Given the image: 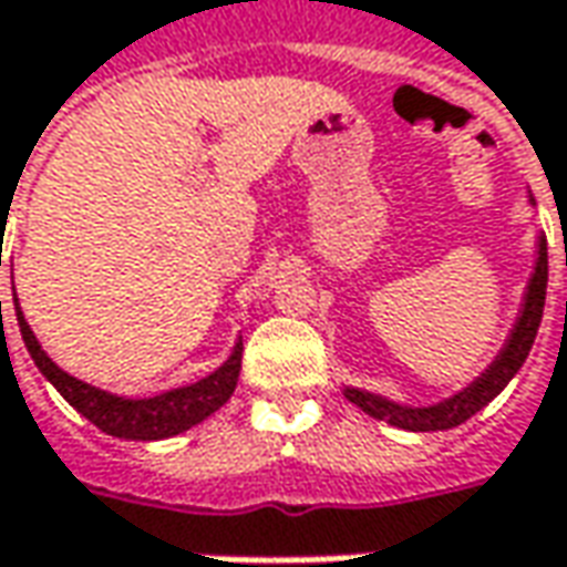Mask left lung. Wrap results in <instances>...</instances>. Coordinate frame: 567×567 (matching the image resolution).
Segmentation results:
<instances>
[{"label":"left lung","instance_id":"left-lung-1","mask_svg":"<svg viewBox=\"0 0 567 567\" xmlns=\"http://www.w3.org/2000/svg\"><path fill=\"white\" fill-rule=\"evenodd\" d=\"M534 202V198H530ZM546 280H549V258H546V239L539 236L536 246V265L530 280H527V293L520 302V316L514 321L512 334L505 340V347L498 350V357L486 365V372L480 379H473L457 394H451L445 401L429 403V406H403V403L388 401L381 394L362 391V388H343L347 401H353L369 416L384 420V423L410 429V432H442L454 425L467 423L473 413H480L492 398L502 394V388L517 375V369L524 365L530 347H534L539 321H543V306H546Z\"/></svg>","mask_w":567,"mask_h":567}]
</instances>
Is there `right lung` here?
<instances>
[{
  "label": "right lung",
  "instance_id": "right-lung-1",
  "mask_svg": "<svg viewBox=\"0 0 567 567\" xmlns=\"http://www.w3.org/2000/svg\"><path fill=\"white\" fill-rule=\"evenodd\" d=\"M14 316H18V328H21V338H24V347H28L31 360L37 362V369L47 375V381L53 384L55 391L72 403L84 420H91V423L97 425L100 432L116 435V439H128V442L173 439V435H179V432H186L192 425L207 420L214 410H220L229 401V394L236 391V381H239V369H243V340H236L229 360L217 372L205 375V379L183 384V388H173V391H164L157 398H120V394H110L103 388H94L87 381L62 372L43 353L40 340L33 338L31 324H28L24 312H21L18 299H14Z\"/></svg>",
  "mask_w": 567,
  "mask_h": 567
}]
</instances>
